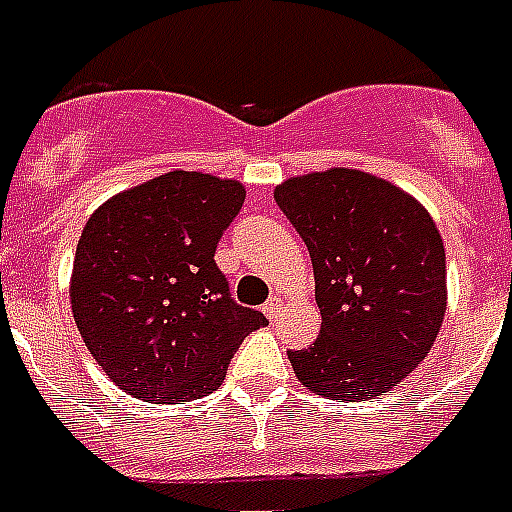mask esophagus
I'll return each instance as SVG.
<instances>
[{"label":"esophagus","instance_id":"obj_1","mask_svg":"<svg viewBox=\"0 0 512 512\" xmlns=\"http://www.w3.org/2000/svg\"><path fill=\"white\" fill-rule=\"evenodd\" d=\"M280 306H282L280 298H269L267 304H264V314H267L269 320H275L277 312H280Z\"/></svg>","mask_w":512,"mask_h":512}]
</instances>
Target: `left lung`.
I'll list each match as a JSON object with an SVG mask.
<instances>
[{"mask_svg":"<svg viewBox=\"0 0 512 512\" xmlns=\"http://www.w3.org/2000/svg\"><path fill=\"white\" fill-rule=\"evenodd\" d=\"M309 248L322 314L314 346L288 351L301 386L365 402L428 357L447 312V253L418 198L370 171L333 166L275 187Z\"/></svg>","mask_w":512,"mask_h":512,"instance_id":"obj_1","label":"left lung"}]
</instances>
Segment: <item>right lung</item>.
<instances>
[{
  "label": "right lung",
  "mask_w": 512,
  "mask_h": 512,
  "mask_svg": "<svg viewBox=\"0 0 512 512\" xmlns=\"http://www.w3.org/2000/svg\"><path fill=\"white\" fill-rule=\"evenodd\" d=\"M245 200L237 179L174 169L116 192L81 230L71 309L118 388L153 404L214 394L267 317L237 306L214 253Z\"/></svg>",
  "instance_id": "obj_1"
}]
</instances>
